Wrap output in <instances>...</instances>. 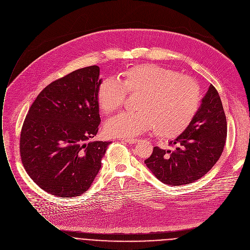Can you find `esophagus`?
Returning a JSON list of instances; mask_svg holds the SVG:
<instances>
[{"instance_id": "esophagus-1", "label": "esophagus", "mask_w": 250, "mask_h": 250, "mask_svg": "<svg viewBox=\"0 0 250 250\" xmlns=\"http://www.w3.org/2000/svg\"><path fill=\"white\" fill-rule=\"evenodd\" d=\"M121 141H122V142H125V143H127V144H136V143H138V142H139V140H138V139H131V138H128V139H122Z\"/></svg>"}]
</instances>
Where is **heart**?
Masks as SVG:
<instances>
[{"label": "heart", "mask_w": 250, "mask_h": 250, "mask_svg": "<svg viewBox=\"0 0 250 250\" xmlns=\"http://www.w3.org/2000/svg\"><path fill=\"white\" fill-rule=\"evenodd\" d=\"M118 80L104 79L96 100L102 113L118 110L127 94L139 93L135 112H122L105 123L113 137H133L153 128L156 136L170 140L181 135L199 111L201 88L192 78L155 64H139L122 71Z\"/></svg>", "instance_id": "b5f03b06"}]
</instances>
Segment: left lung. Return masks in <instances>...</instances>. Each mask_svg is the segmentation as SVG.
<instances>
[{
	"instance_id": "1",
	"label": "left lung",
	"mask_w": 250,
	"mask_h": 250,
	"mask_svg": "<svg viewBox=\"0 0 250 250\" xmlns=\"http://www.w3.org/2000/svg\"><path fill=\"white\" fill-rule=\"evenodd\" d=\"M227 138V121L219 94L210 85L189 127L170 150L155 146L145 163L163 183L178 186L203 177L220 158Z\"/></svg>"
}]
</instances>
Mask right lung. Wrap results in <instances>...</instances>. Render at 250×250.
I'll use <instances>...</instances> for the list:
<instances>
[{"mask_svg": "<svg viewBox=\"0 0 250 250\" xmlns=\"http://www.w3.org/2000/svg\"><path fill=\"white\" fill-rule=\"evenodd\" d=\"M100 68L74 71L48 84L29 108L20 134L22 164L45 192L83 194L98 174L111 142H86L101 122L96 90Z\"/></svg>", "mask_w": 250, "mask_h": 250, "instance_id": "obj_1", "label": "right lung"}]
</instances>
